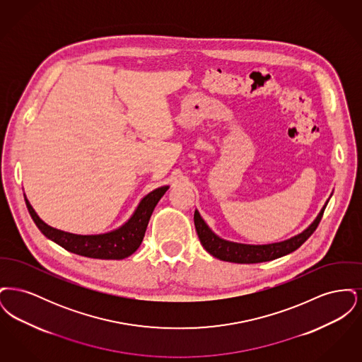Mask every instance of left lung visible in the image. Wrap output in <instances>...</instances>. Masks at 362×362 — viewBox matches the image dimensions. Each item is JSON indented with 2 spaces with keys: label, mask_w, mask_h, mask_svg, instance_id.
<instances>
[{
  "label": "left lung",
  "mask_w": 362,
  "mask_h": 362,
  "mask_svg": "<svg viewBox=\"0 0 362 362\" xmlns=\"http://www.w3.org/2000/svg\"><path fill=\"white\" fill-rule=\"evenodd\" d=\"M327 204L328 201L320 210V213L317 214V217L315 218V221L305 230H303L301 233H298L297 236H293L288 240L272 243V244L255 245V244H241V243L224 240L218 238L207 226L198 210H195L194 213V224H195V229L201 244L214 258L225 260V262H232V263H262V262H269V260L285 257L293 251H296L315 232V229L317 228V225L323 217Z\"/></svg>",
  "instance_id": "obj_1"
}]
</instances>
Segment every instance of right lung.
I'll use <instances>...</instances> for the list:
<instances>
[{
    "mask_svg": "<svg viewBox=\"0 0 362 362\" xmlns=\"http://www.w3.org/2000/svg\"><path fill=\"white\" fill-rule=\"evenodd\" d=\"M170 186H163L151 191L138 204L136 211L127 223L107 233L100 235H76L52 228L39 218L34 207L25 198V205L39 230L50 240L57 243L66 251L93 259H124L134 254L145 236V230L157 202Z\"/></svg>",
    "mask_w": 362,
    "mask_h": 362,
    "instance_id": "1",
    "label": "right lung"
}]
</instances>
